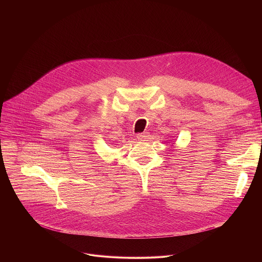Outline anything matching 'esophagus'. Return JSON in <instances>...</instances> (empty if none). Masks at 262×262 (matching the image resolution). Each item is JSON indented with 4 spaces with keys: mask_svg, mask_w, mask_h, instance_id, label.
I'll list each match as a JSON object with an SVG mask.
<instances>
[{
    "mask_svg": "<svg viewBox=\"0 0 262 262\" xmlns=\"http://www.w3.org/2000/svg\"><path fill=\"white\" fill-rule=\"evenodd\" d=\"M137 138H138L139 140H145V139H147V134H146V133L138 134V135H137Z\"/></svg>",
    "mask_w": 262,
    "mask_h": 262,
    "instance_id": "esophagus-1",
    "label": "esophagus"
}]
</instances>
